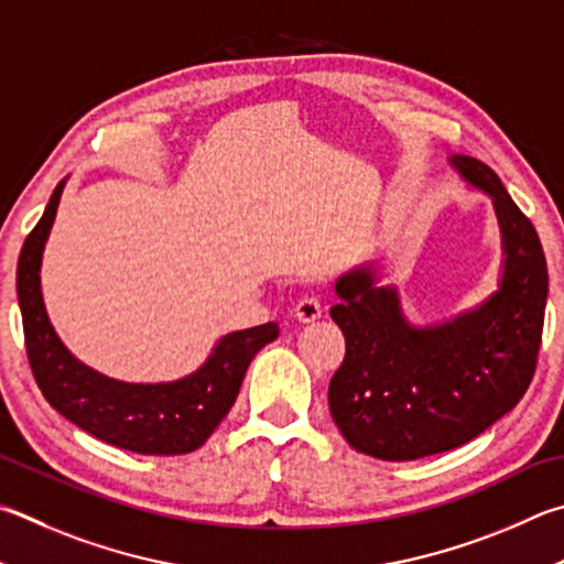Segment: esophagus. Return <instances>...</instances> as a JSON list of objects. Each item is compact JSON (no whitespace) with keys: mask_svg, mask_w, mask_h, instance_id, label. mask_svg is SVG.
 Instances as JSON below:
<instances>
[{"mask_svg":"<svg viewBox=\"0 0 564 564\" xmlns=\"http://www.w3.org/2000/svg\"><path fill=\"white\" fill-rule=\"evenodd\" d=\"M321 315H323V305H321V301L315 299V295H305V299L295 303V308H293V317H295V321H301V323L317 321Z\"/></svg>","mask_w":564,"mask_h":564,"instance_id":"1","label":"esophagus"}]
</instances>
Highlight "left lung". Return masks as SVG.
Here are the masks:
<instances>
[{
    "label": "left lung",
    "mask_w": 564,
    "mask_h": 564,
    "mask_svg": "<svg viewBox=\"0 0 564 564\" xmlns=\"http://www.w3.org/2000/svg\"><path fill=\"white\" fill-rule=\"evenodd\" d=\"M468 184L490 194L503 237V279L478 308L416 327L372 269L335 283L330 317L345 360L327 389L333 422L360 454L414 460L452 452L513 409L532 382L547 303V263L532 221L484 162L452 158Z\"/></svg>",
    "instance_id": "obj_1"
}]
</instances>
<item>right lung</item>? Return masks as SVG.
<instances>
[{"label": "right lung", "instance_id": "obj_1", "mask_svg": "<svg viewBox=\"0 0 564 564\" xmlns=\"http://www.w3.org/2000/svg\"><path fill=\"white\" fill-rule=\"evenodd\" d=\"M64 184L66 180L56 184L17 263L26 357L41 394L58 414L100 442L145 456L189 454L229 414L253 355L279 337V325L263 323L224 335L209 360L177 382H118L78 362L48 323L39 279L41 253Z\"/></svg>", "mask_w": 564, "mask_h": 564}]
</instances>
